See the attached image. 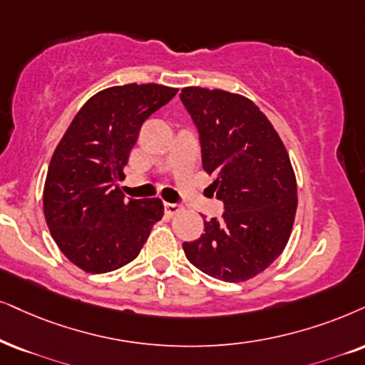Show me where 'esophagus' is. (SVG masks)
Listing matches in <instances>:
<instances>
[{"instance_id": "obj_1", "label": "esophagus", "mask_w": 365, "mask_h": 365, "mask_svg": "<svg viewBox=\"0 0 365 365\" xmlns=\"http://www.w3.org/2000/svg\"><path fill=\"white\" fill-rule=\"evenodd\" d=\"M183 210V205H180V204H168V202H165V214L167 215H177L178 212H182Z\"/></svg>"}]
</instances>
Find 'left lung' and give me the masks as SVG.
I'll return each mask as SVG.
<instances>
[{"instance_id":"obj_1","label":"left lung","mask_w":365,"mask_h":365,"mask_svg":"<svg viewBox=\"0 0 365 365\" xmlns=\"http://www.w3.org/2000/svg\"><path fill=\"white\" fill-rule=\"evenodd\" d=\"M183 106L200 135L202 165L214 175L225 212L205 220L187 259L212 278L241 283L273 264L297 214V178L283 141L264 113L241 94L185 87Z\"/></svg>"}]
</instances>
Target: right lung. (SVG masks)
<instances>
[{
  "mask_svg": "<svg viewBox=\"0 0 365 365\" xmlns=\"http://www.w3.org/2000/svg\"><path fill=\"white\" fill-rule=\"evenodd\" d=\"M177 92L160 84L108 87L82 106L55 148L45 220L63 256L86 273L131 262L163 217L160 198L124 200L118 182L143 123Z\"/></svg>",
  "mask_w": 365,
  "mask_h": 365,
  "instance_id": "add662e5",
  "label": "right lung"
}]
</instances>
